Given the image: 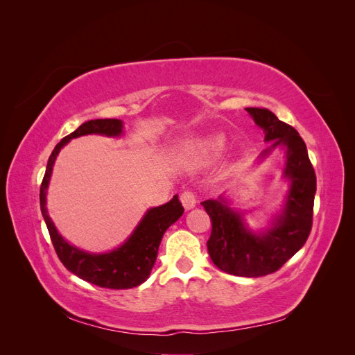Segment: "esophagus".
<instances>
[{
	"label": "esophagus",
	"mask_w": 355,
	"mask_h": 355,
	"mask_svg": "<svg viewBox=\"0 0 355 355\" xmlns=\"http://www.w3.org/2000/svg\"><path fill=\"white\" fill-rule=\"evenodd\" d=\"M180 201H182V206H184V209H185V210H191V209H194V207H196V204H197V197H196L194 192L185 191V192H182Z\"/></svg>",
	"instance_id": "obj_1"
}]
</instances>
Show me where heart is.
Segmentation results:
<instances>
[{
  "mask_svg": "<svg viewBox=\"0 0 355 355\" xmlns=\"http://www.w3.org/2000/svg\"><path fill=\"white\" fill-rule=\"evenodd\" d=\"M201 151L206 153V154H218L220 151H223L225 148V139L222 136H213V137H209L206 139L201 144Z\"/></svg>",
  "mask_w": 355,
  "mask_h": 355,
  "instance_id": "heart-1",
  "label": "heart"
}]
</instances>
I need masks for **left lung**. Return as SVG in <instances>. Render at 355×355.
Instances as JSON below:
<instances>
[{
	"instance_id": "obj_1",
	"label": "left lung",
	"mask_w": 355,
	"mask_h": 355,
	"mask_svg": "<svg viewBox=\"0 0 355 355\" xmlns=\"http://www.w3.org/2000/svg\"><path fill=\"white\" fill-rule=\"evenodd\" d=\"M254 123L263 128L265 141L271 142L261 158L277 146L286 148L284 178L290 180L286 206L265 232H252L243 214L230 209L222 197L206 200L201 206L211 220L207 250L219 270L239 277H262L272 274L302 249L313 227L314 196L317 179L302 137L278 120L266 108H245Z\"/></svg>"
}]
</instances>
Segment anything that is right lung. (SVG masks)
Segmentation results:
<instances>
[{"label": "right lung", "instance_id": "1", "mask_svg": "<svg viewBox=\"0 0 355 355\" xmlns=\"http://www.w3.org/2000/svg\"><path fill=\"white\" fill-rule=\"evenodd\" d=\"M123 133V121L115 118H105V120H90L81 124L77 130L65 136L55 146L49 158L46 175L42 178L40 188V207L42 218L46 220L47 230L53 247L58 253L60 262L65 265L68 271L80 277L81 280L89 282L94 286L105 288H132L146 282L155 263L158 247L164 232L170 225H173L184 213V207L175 196L168 202L149 209L142 220L139 222L136 230L127 241L110 253H87L71 245L63 240L58 232L55 223L51 222L47 207L46 194L51 176L53 164L60 149L65 146L71 139L84 135H105V136H120Z\"/></svg>", "mask_w": 355, "mask_h": 355}]
</instances>
